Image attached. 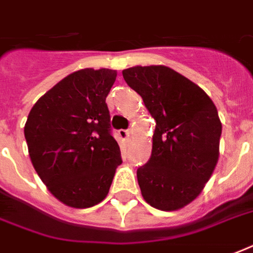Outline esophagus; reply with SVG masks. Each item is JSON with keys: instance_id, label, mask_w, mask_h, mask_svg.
Wrapping results in <instances>:
<instances>
[{"instance_id": "obj_1", "label": "esophagus", "mask_w": 253, "mask_h": 253, "mask_svg": "<svg viewBox=\"0 0 253 253\" xmlns=\"http://www.w3.org/2000/svg\"><path fill=\"white\" fill-rule=\"evenodd\" d=\"M118 135H119V138H121V139H123V140H127V138L130 136V131H128V130H119Z\"/></svg>"}]
</instances>
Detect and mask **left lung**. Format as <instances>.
Masks as SVG:
<instances>
[{
  "mask_svg": "<svg viewBox=\"0 0 253 253\" xmlns=\"http://www.w3.org/2000/svg\"><path fill=\"white\" fill-rule=\"evenodd\" d=\"M156 121L150 160L138 168L143 198L173 211L200 196L219 158L222 123L211 98L193 81L166 65L122 72Z\"/></svg>",
  "mask_w": 253,
  "mask_h": 253,
  "instance_id": "obj_1",
  "label": "left lung"
}]
</instances>
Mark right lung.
<instances>
[{
  "label": "right lung",
  "instance_id": "add662e5",
  "mask_svg": "<svg viewBox=\"0 0 253 253\" xmlns=\"http://www.w3.org/2000/svg\"><path fill=\"white\" fill-rule=\"evenodd\" d=\"M115 79L113 69L76 71L42 95L27 117L34 168L53 197L71 208L105 200L122 164L106 105Z\"/></svg>",
  "mask_w": 253,
  "mask_h": 253
}]
</instances>
